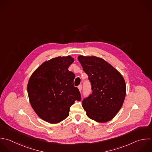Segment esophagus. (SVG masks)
I'll return each instance as SVG.
<instances>
[{
    "mask_svg": "<svg viewBox=\"0 0 152 152\" xmlns=\"http://www.w3.org/2000/svg\"><path fill=\"white\" fill-rule=\"evenodd\" d=\"M78 88L80 91H81V90H82V86H81V85H79V86H78Z\"/></svg>",
    "mask_w": 152,
    "mask_h": 152,
    "instance_id": "esophagus-1",
    "label": "esophagus"
}]
</instances>
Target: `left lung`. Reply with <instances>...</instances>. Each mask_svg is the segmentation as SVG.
<instances>
[{
	"label": "left lung",
	"mask_w": 152,
	"mask_h": 152,
	"mask_svg": "<svg viewBox=\"0 0 152 152\" xmlns=\"http://www.w3.org/2000/svg\"><path fill=\"white\" fill-rule=\"evenodd\" d=\"M78 59L88 75L93 90L82 102L86 115L99 122L109 121L120 110L125 97L123 77L100 58L81 55Z\"/></svg>",
	"instance_id": "left-lung-1"
}]
</instances>
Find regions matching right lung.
<instances>
[{
    "label": "right lung",
    "instance_id": "right-lung-1",
    "mask_svg": "<svg viewBox=\"0 0 152 152\" xmlns=\"http://www.w3.org/2000/svg\"><path fill=\"white\" fill-rule=\"evenodd\" d=\"M74 59L57 57L42 64L31 75L27 91L30 104L43 120L56 124L69 116V108L81 99L74 86L75 74L68 70Z\"/></svg>",
    "mask_w": 152,
    "mask_h": 152
}]
</instances>
